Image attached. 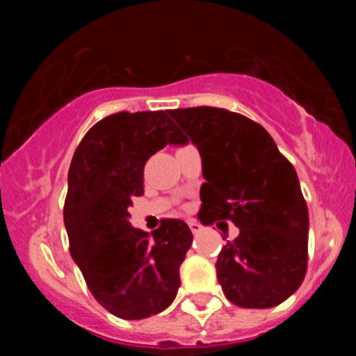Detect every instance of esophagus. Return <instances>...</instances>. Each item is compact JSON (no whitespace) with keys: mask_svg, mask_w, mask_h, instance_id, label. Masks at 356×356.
I'll return each mask as SVG.
<instances>
[{"mask_svg":"<svg viewBox=\"0 0 356 356\" xmlns=\"http://www.w3.org/2000/svg\"><path fill=\"white\" fill-rule=\"evenodd\" d=\"M188 225H189V229H191V231H193V234H198L201 229H203V225H201L198 220H195V218H189Z\"/></svg>","mask_w":356,"mask_h":356,"instance_id":"esophagus-1","label":"esophagus"}]
</instances>
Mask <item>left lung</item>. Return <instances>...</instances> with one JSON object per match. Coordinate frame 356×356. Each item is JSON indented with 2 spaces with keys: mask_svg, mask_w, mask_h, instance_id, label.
<instances>
[{
  "mask_svg": "<svg viewBox=\"0 0 356 356\" xmlns=\"http://www.w3.org/2000/svg\"><path fill=\"white\" fill-rule=\"evenodd\" d=\"M170 117L200 152L201 224L218 218L239 227L215 264L224 294L243 308L277 307L307 274L308 208L296 170L270 134L243 115L198 106Z\"/></svg>",
  "mask_w": 356,
  "mask_h": 356,
  "instance_id": "8db88e82",
  "label": "left lung"
}]
</instances>
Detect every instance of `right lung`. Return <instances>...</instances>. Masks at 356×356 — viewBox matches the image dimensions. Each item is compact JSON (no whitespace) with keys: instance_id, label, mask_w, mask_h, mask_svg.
Masks as SVG:
<instances>
[{"instance_id":"1","label":"right lung","mask_w":356,"mask_h":356,"mask_svg":"<svg viewBox=\"0 0 356 356\" xmlns=\"http://www.w3.org/2000/svg\"><path fill=\"white\" fill-rule=\"evenodd\" d=\"M181 143L167 111H120L89 129L68 168L70 254L96 301L124 321L163 312L181 286L179 267L193 243L188 224L165 218L148 238L129 222L132 198L145 195L148 158Z\"/></svg>"}]
</instances>
